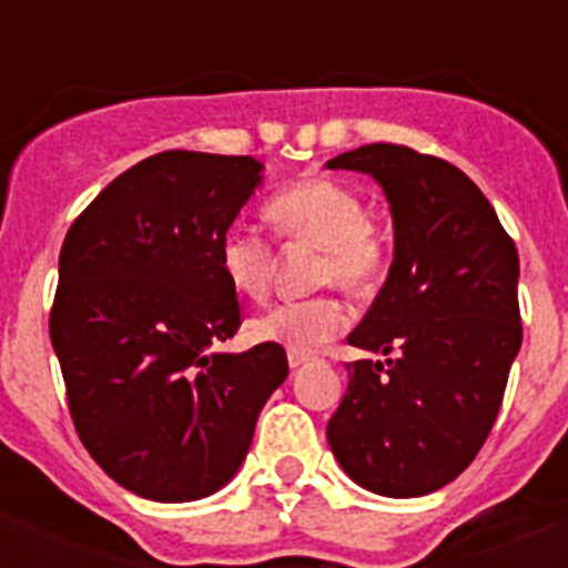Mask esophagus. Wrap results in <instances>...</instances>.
<instances>
[{"mask_svg": "<svg viewBox=\"0 0 568 568\" xmlns=\"http://www.w3.org/2000/svg\"><path fill=\"white\" fill-rule=\"evenodd\" d=\"M287 361H290V369H298V366H304V364H310V355H304V353H287Z\"/></svg>", "mask_w": 568, "mask_h": 568, "instance_id": "obj_1", "label": "esophagus"}]
</instances>
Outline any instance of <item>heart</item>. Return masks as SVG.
Here are the masks:
<instances>
[{
  "mask_svg": "<svg viewBox=\"0 0 568 568\" xmlns=\"http://www.w3.org/2000/svg\"><path fill=\"white\" fill-rule=\"evenodd\" d=\"M267 219L281 239L318 247L315 284H338L349 295H369L384 278L389 247L373 222H366V204L353 187L310 175L270 199ZM219 267L235 293L261 298L273 278V244L255 230L230 227L219 241ZM346 321L344 301L321 293L273 304L250 321V335L290 353H313L335 338Z\"/></svg>",
  "mask_w": 568,
  "mask_h": 568,
  "instance_id": "1",
  "label": "heart"
}]
</instances>
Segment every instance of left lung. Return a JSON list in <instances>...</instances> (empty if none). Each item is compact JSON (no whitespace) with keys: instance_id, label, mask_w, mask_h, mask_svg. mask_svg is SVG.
Returning a JSON list of instances; mask_svg holds the SVG:
<instances>
[{"instance_id":"8db88e82","label":"left lung","mask_w":568,"mask_h":568,"mask_svg":"<svg viewBox=\"0 0 568 568\" xmlns=\"http://www.w3.org/2000/svg\"><path fill=\"white\" fill-rule=\"evenodd\" d=\"M373 175L395 227V258L349 344L384 361L346 364L327 424L341 469L386 498L455 480L498 418L524 329L518 250L478 184L404 144H364L327 162Z\"/></svg>"}]
</instances>
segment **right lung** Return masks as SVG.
I'll return each instance as SVG.
<instances>
[{
	"mask_svg": "<svg viewBox=\"0 0 568 568\" xmlns=\"http://www.w3.org/2000/svg\"><path fill=\"white\" fill-rule=\"evenodd\" d=\"M253 155L164 150L70 224L50 341L90 458L159 504L222 489L253 444L287 353H215L241 327L219 241L261 184Z\"/></svg>",
	"mask_w": 568,
	"mask_h": 568,
	"instance_id": "add662e5",
	"label": "right lung"
}]
</instances>
